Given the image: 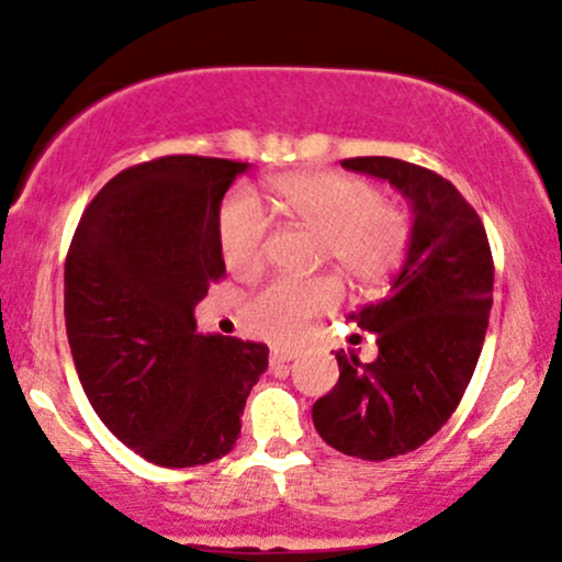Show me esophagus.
Wrapping results in <instances>:
<instances>
[{
	"instance_id": "1",
	"label": "esophagus",
	"mask_w": 562,
	"mask_h": 562,
	"mask_svg": "<svg viewBox=\"0 0 562 562\" xmlns=\"http://www.w3.org/2000/svg\"><path fill=\"white\" fill-rule=\"evenodd\" d=\"M295 357H299V353H295L293 348H274L272 357H269V364H272V367H285L288 362H293Z\"/></svg>"
}]
</instances>
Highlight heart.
<instances>
[{
	"label": "heart",
	"mask_w": 562,
	"mask_h": 562,
	"mask_svg": "<svg viewBox=\"0 0 562 562\" xmlns=\"http://www.w3.org/2000/svg\"><path fill=\"white\" fill-rule=\"evenodd\" d=\"M272 190L290 218L319 235V261H330L353 285L372 288L396 272L409 243L404 211L380 200L364 179L335 171H303L272 179ZM269 218L250 190H235L218 211V245L232 272H254L261 263ZM340 301L333 277L274 280L245 306L250 333L288 344L317 314Z\"/></svg>",
	"instance_id": "heart-1"
}]
</instances>
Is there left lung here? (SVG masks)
I'll return each mask as SVG.
<instances>
[{
  "label": "left lung",
  "instance_id": "obj_1",
  "mask_svg": "<svg viewBox=\"0 0 562 562\" xmlns=\"http://www.w3.org/2000/svg\"><path fill=\"white\" fill-rule=\"evenodd\" d=\"M340 166L385 179L412 209L402 269L383 299L351 314L378 335V357L335 351L340 378L312 409L333 449L380 462L423 447L460 404L486 338L494 261L479 214L449 179L398 158Z\"/></svg>",
  "mask_w": 562,
  "mask_h": 562
}]
</instances>
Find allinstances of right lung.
<instances>
[{
    "label": "right lung",
    "instance_id": "right-lung-1",
    "mask_svg": "<svg viewBox=\"0 0 562 562\" xmlns=\"http://www.w3.org/2000/svg\"><path fill=\"white\" fill-rule=\"evenodd\" d=\"M248 169L200 156L132 166L97 192L70 243L66 330L83 393L153 465L227 454L269 364L263 344L195 327L198 301L224 274L222 198Z\"/></svg>",
    "mask_w": 562,
    "mask_h": 562
}]
</instances>
